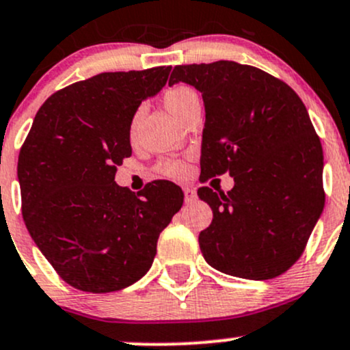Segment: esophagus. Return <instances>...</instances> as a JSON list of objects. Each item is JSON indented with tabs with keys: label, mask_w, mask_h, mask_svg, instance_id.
Returning a JSON list of instances; mask_svg holds the SVG:
<instances>
[{
	"label": "esophagus",
	"mask_w": 350,
	"mask_h": 350,
	"mask_svg": "<svg viewBox=\"0 0 350 350\" xmlns=\"http://www.w3.org/2000/svg\"><path fill=\"white\" fill-rule=\"evenodd\" d=\"M183 195H185V204H191V202L197 200V191L191 189V187H185Z\"/></svg>",
	"instance_id": "34e87169"
}]
</instances>
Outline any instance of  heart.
<instances>
[{
	"label": "heart",
	"mask_w": 350,
	"mask_h": 350,
	"mask_svg": "<svg viewBox=\"0 0 350 350\" xmlns=\"http://www.w3.org/2000/svg\"><path fill=\"white\" fill-rule=\"evenodd\" d=\"M163 101L165 107H167L172 113L178 116V118H183L191 108L200 105V96H198V93L189 85H175L170 86V88L163 93ZM142 111H144V107H138L130 118L129 135L131 140L135 138L137 123L138 120H140ZM155 172L159 175L170 176V178H183V176L189 174V165H187V161L183 159H165L160 160L159 163L155 165Z\"/></svg>",
	"instance_id": "b5f03b06"
}]
</instances>
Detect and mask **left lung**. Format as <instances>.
<instances>
[{"mask_svg": "<svg viewBox=\"0 0 350 350\" xmlns=\"http://www.w3.org/2000/svg\"><path fill=\"white\" fill-rule=\"evenodd\" d=\"M202 93V182L230 174L234 189L200 187L213 220L198 243L213 269L275 279L304 254L324 208L322 145L306 105L287 83L235 62L178 65L168 85Z\"/></svg>", "mask_w": 350, "mask_h": 350, "instance_id": "left-lung-1", "label": "left lung"}]
</instances>
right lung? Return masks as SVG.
Masks as SVG:
<instances>
[{"instance_id":"obj_1","label":"right lung","mask_w":350,"mask_h":350,"mask_svg":"<svg viewBox=\"0 0 350 350\" xmlns=\"http://www.w3.org/2000/svg\"><path fill=\"white\" fill-rule=\"evenodd\" d=\"M172 66L100 73L53 93L18 157L21 212L59 277L93 294L122 291L148 272L183 191L155 180L133 193L115 183L131 155L129 123Z\"/></svg>"}]
</instances>
